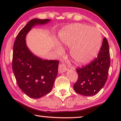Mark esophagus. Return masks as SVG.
<instances>
[{"instance_id": "34e87169", "label": "esophagus", "mask_w": 121, "mask_h": 121, "mask_svg": "<svg viewBox=\"0 0 121 121\" xmlns=\"http://www.w3.org/2000/svg\"><path fill=\"white\" fill-rule=\"evenodd\" d=\"M67 70L68 69L66 68L65 64L62 63V64H60V65H59V72L60 73H62L65 72V71H67Z\"/></svg>"}]
</instances>
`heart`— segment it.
<instances>
[{"mask_svg":"<svg viewBox=\"0 0 121 121\" xmlns=\"http://www.w3.org/2000/svg\"><path fill=\"white\" fill-rule=\"evenodd\" d=\"M63 47L70 48V56L78 65L88 63L96 56L101 47V33L95 27L83 24H75L63 30L59 34ZM55 52L60 55L62 51L56 48Z\"/></svg>","mask_w":121,"mask_h":121,"instance_id":"1","label":"heart"}]
</instances>
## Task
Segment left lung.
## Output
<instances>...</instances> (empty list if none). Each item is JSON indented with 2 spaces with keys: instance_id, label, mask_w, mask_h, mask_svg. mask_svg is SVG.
Masks as SVG:
<instances>
[{
  "instance_id": "8db88e82",
  "label": "left lung",
  "mask_w": 121,
  "mask_h": 121,
  "mask_svg": "<svg viewBox=\"0 0 121 121\" xmlns=\"http://www.w3.org/2000/svg\"><path fill=\"white\" fill-rule=\"evenodd\" d=\"M110 57L109 43L105 37L97 58L85 67L76 69L78 79L74 85L75 92L85 96H92L103 88L108 75Z\"/></svg>"
}]
</instances>
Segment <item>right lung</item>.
Returning <instances> with one entry per match:
<instances>
[{
    "label": "right lung",
    "instance_id": "1",
    "mask_svg": "<svg viewBox=\"0 0 121 121\" xmlns=\"http://www.w3.org/2000/svg\"><path fill=\"white\" fill-rule=\"evenodd\" d=\"M50 21L31 20L20 30L14 43L12 70L18 86L32 98H39L50 92L58 74L59 61L43 60L35 56L28 48L25 39L33 27Z\"/></svg>",
    "mask_w": 121,
    "mask_h": 121
}]
</instances>
